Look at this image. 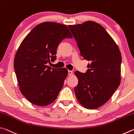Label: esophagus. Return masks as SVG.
I'll return each instance as SVG.
<instances>
[{"mask_svg": "<svg viewBox=\"0 0 134 134\" xmlns=\"http://www.w3.org/2000/svg\"><path fill=\"white\" fill-rule=\"evenodd\" d=\"M68 72H69V76H71L72 75V73H73V72L71 71V70H69V71H68Z\"/></svg>", "mask_w": 134, "mask_h": 134, "instance_id": "obj_1", "label": "esophagus"}]
</instances>
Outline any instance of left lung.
<instances>
[{"mask_svg": "<svg viewBox=\"0 0 134 134\" xmlns=\"http://www.w3.org/2000/svg\"><path fill=\"white\" fill-rule=\"evenodd\" d=\"M80 51L90 61L85 74L79 71L74 88L76 98L84 108L100 107L112 96L121 83L122 57L115 41L100 25L94 21L69 25Z\"/></svg>", "mask_w": 134, "mask_h": 134, "instance_id": "obj_1", "label": "left lung"}]
</instances>
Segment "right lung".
Wrapping results in <instances>:
<instances>
[{
    "instance_id": "1",
    "label": "right lung",
    "mask_w": 134,
    "mask_h": 134,
    "mask_svg": "<svg viewBox=\"0 0 134 134\" xmlns=\"http://www.w3.org/2000/svg\"><path fill=\"white\" fill-rule=\"evenodd\" d=\"M65 38H72L65 25L42 22L32 29L18 49L14 69L20 91L34 105H50L62 89L67 69L47 64L55 60L57 48Z\"/></svg>"
}]
</instances>
